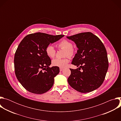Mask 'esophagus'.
Returning <instances> with one entry per match:
<instances>
[{
	"label": "esophagus",
	"mask_w": 121,
	"mask_h": 121,
	"mask_svg": "<svg viewBox=\"0 0 121 121\" xmlns=\"http://www.w3.org/2000/svg\"><path fill=\"white\" fill-rule=\"evenodd\" d=\"M63 70H64V68H60V72L62 71Z\"/></svg>",
	"instance_id": "esophagus-1"
}]
</instances>
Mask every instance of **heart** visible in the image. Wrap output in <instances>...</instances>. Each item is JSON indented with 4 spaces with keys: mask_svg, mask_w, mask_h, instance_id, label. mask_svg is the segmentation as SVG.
<instances>
[{
    "mask_svg": "<svg viewBox=\"0 0 121 121\" xmlns=\"http://www.w3.org/2000/svg\"><path fill=\"white\" fill-rule=\"evenodd\" d=\"M59 48L65 49V56H67L64 58H56L52 61V65L54 66H57L60 68L66 67L69 61L68 57H72L75 54V49L73 48V44L69 41L63 40L60 42L58 44ZM45 52L47 55L50 58H54L56 54V50L54 47L51 44L48 45L45 48Z\"/></svg>",
    "mask_w": 121,
    "mask_h": 121,
    "instance_id": "b5f03b06",
    "label": "heart"
}]
</instances>
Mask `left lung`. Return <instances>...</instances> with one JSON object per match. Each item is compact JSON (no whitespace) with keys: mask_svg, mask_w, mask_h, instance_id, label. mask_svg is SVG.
Listing matches in <instances>:
<instances>
[{"mask_svg":"<svg viewBox=\"0 0 121 121\" xmlns=\"http://www.w3.org/2000/svg\"><path fill=\"white\" fill-rule=\"evenodd\" d=\"M78 48L72 64L78 69H70L68 84L81 93L92 91L103 83L107 72L109 63L107 51L100 40L91 32L80 33L67 36ZM81 68L82 71L80 70Z\"/></svg>","mask_w":121,"mask_h":121,"instance_id":"8db88e82","label":"left lung"}]
</instances>
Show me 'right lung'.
Masks as SVG:
<instances>
[{
	"label": "right lung",
	"instance_id": "obj_1",
	"mask_svg": "<svg viewBox=\"0 0 121 121\" xmlns=\"http://www.w3.org/2000/svg\"><path fill=\"white\" fill-rule=\"evenodd\" d=\"M64 36L37 32L27 35L21 41L15 54V72L27 91L41 94L52 87L54 78L59 73V68L49 67L51 60L45 52V48Z\"/></svg>",
	"mask_w": 121,
	"mask_h": 121
}]
</instances>
